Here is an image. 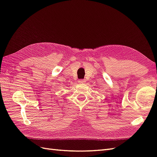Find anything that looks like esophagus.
Instances as JSON below:
<instances>
[{
	"instance_id": "obj_1",
	"label": "esophagus",
	"mask_w": 157,
	"mask_h": 157,
	"mask_svg": "<svg viewBox=\"0 0 157 157\" xmlns=\"http://www.w3.org/2000/svg\"><path fill=\"white\" fill-rule=\"evenodd\" d=\"M78 82L79 83H81V84L85 83V82H86V80H85V79H80V80H78Z\"/></svg>"
}]
</instances>
